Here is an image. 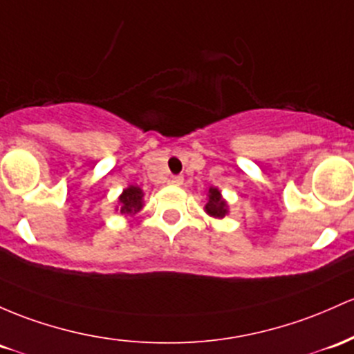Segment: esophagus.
<instances>
[{"label":"esophagus","instance_id":"34e87169","mask_svg":"<svg viewBox=\"0 0 354 354\" xmlns=\"http://www.w3.org/2000/svg\"><path fill=\"white\" fill-rule=\"evenodd\" d=\"M168 183L173 186H181L183 185V176H171L168 180Z\"/></svg>","mask_w":354,"mask_h":354}]
</instances>
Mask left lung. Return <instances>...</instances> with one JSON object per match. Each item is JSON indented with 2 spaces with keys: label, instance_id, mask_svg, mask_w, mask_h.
Segmentation results:
<instances>
[{
  "label": "left lung",
  "instance_id": "8db88e82",
  "mask_svg": "<svg viewBox=\"0 0 354 354\" xmlns=\"http://www.w3.org/2000/svg\"><path fill=\"white\" fill-rule=\"evenodd\" d=\"M205 212L208 213L209 216H215V218H223L228 213V205L227 201L221 198V193L218 188H209L208 189V201L205 205Z\"/></svg>",
  "mask_w": 354,
  "mask_h": 354
}]
</instances>
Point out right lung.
I'll return each instance as SVG.
<instances>
[{
    "label": "right lung",
    "mask_w": 354,
    "mask_h": 354,
    "mask_svg": "<svg viewBox=\"0 0 354 354\" xmlns=\"http://www.w3.org/2000/svg\"><path fill=\"white\" fill-rule=\"evenodd\" d=\"M142 189L139 186H127L122 192V195L119 196V212L124 216H133L145 207V201H142Z\"/></svg>",
    "instance_id": "obj_1"
}]
</instances>
